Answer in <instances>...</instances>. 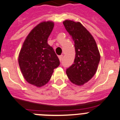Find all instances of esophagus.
I'll return each instance as SVG.
<instances>
[{
  "mask_svg": "<svg viewBox=\"0 0 120 120\" xmlns=\"http://www.w3.org/2000/svg\"><path fill=\"white\" fill-rule=\"evenodd\" d=\"M62 57H63V55H59V56H58V58H59V60H60V61L62 60Z\"/></svg>",
  "mask_w": 120,
  "mask_h": 120,
  "instance_id": "obj_1",
  "label": "esophagus"
}]
</instances>
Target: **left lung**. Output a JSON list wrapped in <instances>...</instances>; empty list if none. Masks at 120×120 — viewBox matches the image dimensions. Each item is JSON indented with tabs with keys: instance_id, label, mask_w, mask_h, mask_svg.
<instances>
[{
	"instance_id": "obj_1",
	"label": "left lung",
	"mask_w": 120,
	"mask_h": 120,
	"mask_svg": "<svg viewBox=\"0 0 120 120\" xmlns=\"http://www.w3.org/2000/svg\"><path fill=\"white\" fill-rule=\"evenodd\" d=\"M63 23L73 39L76 52L74 63L66 71L67 76L74 84L82 86L97 71L101 59L99 49L93 36L81 23L68 19Z\"/></svg>"
}]
</instances>
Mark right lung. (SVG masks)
Returning <instances> with one entry per match:
<instances>
[{
    "label": "right lung",
    "instance_id": "right-lung-1",
    "mask_svg": "<svg viewBox=\"0 0 120 120\" xmlns=\"http://www.w3.org/2000/svg\"><path fill=\"white\" fill-rule=\"evenodd\" d=\"M53 21H43L31 31L23 42L18 63L24 78L36 87L45 85L60 61L47 39L53 30Z\"/></svg>",
    "mask_w": 120,
    "mask_h": 120
}]
</instances>
